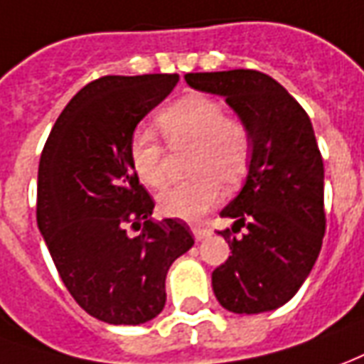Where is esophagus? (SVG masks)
Masks as SVG:
<instances>
[{"instance_id": "obj_1", "label": "esophagus", "mask_w": 364, "mask_h": 364, "mask_svg": "<svg viewBox=\"0 0 364 364\" xmlns=\"http://www.w3.org/2000/svg\"><path fill=\"white\" fill-rule=\"evenodd\" d=\"M191 230H193L195 240H203V238H207V236L210 235V230H208V228H205V226H193Z\"/></svg>"}]
</instances>
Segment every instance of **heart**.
<instances>
[{"mask_svg": "<svg viewBox=\"0 0 364 364\" xmlns=\"http://www.w3.org/2000/svg\"><path fill=\"white\" fill-rule=\"evenodd\" d=\"M157 126L171 146H193L187 181L165 189L157 205L165 217L197 220L213 207L226 189L244 181L254 156L250 126L226 114L217 98L191 94L157 116ZM129 159L141 183L161 189L169 175L165 167V149L151 129H138L129 139Z\"/></svg>", "mask_w": 364, "mask_h": 364, "instance_id": "obj_1", "label": "heart"}]
</instances>
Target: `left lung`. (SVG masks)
Returning a JSON list of instances; mask_svg holds the SVG:
<instances>
[{"instance_id": "8db88e82", "label": "left lung", "mask_w": 364, "mask_h": 364, "mask_svg": "<svg viewBox=\"0 0 364 364\" xmlns=\"http://www.w3.org/2000/svg\"><path fill=\"white\" fill-rule=\"evenodd\" d=\"M185 80L225 96L254 136L246 183L220 213L235 225L218 230L232 254L213 272L215 296L232 314L272 311L296 296L323 242V159L311 120L284 86L258 70L189 73ZM242 225L249 232L236 239Z\"/></svg>"}]
</instances>
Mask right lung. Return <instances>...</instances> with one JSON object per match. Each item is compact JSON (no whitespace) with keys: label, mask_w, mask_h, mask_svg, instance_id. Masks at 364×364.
Here are the masks:
<instances>
[{"label":"right lung","mask_w":364,"mask_h":364,"mask_svg":"<svg viewBox=\"0 0 364 364\" xmlns=\"http://www.w3.org/2000/svg\"><path fill=\"white\" fill-rule=\"evenodd\" d=\"M177 82L179 75L96 78L60 112L41 154V235L70 296L104 323L161 314L167 270L195 242L183 220L151 218L156 203L129 159L136 126Z\"/></svg>","instance_id":"right-lung-1"}]
</instances>
